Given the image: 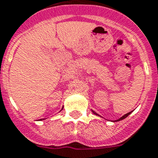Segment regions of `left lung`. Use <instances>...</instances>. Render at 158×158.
<instances>
[{"mask_svg":"<svg viewBox=\"0 0 158 158\" xmlns=\"http://www.w3.org/2000/svg\"><path fill=\"white\" fill-rule=\"evenodd\" d=\"M91 112H92V113L94 114V115H96V116H99V117H102L101 116H99V114H98V113H96V112H95V111H93V110H92V109H91ZM132 111H131V112H128V113H127V114H124V116H121V117H120V118H119V119H117V120H111V121H112V122H117V121H120V120H124V119H125V118H126L127 116H129V115H130V114L132 113ZM102 118H104V117H102ZM105 120H106V119H105Z\"/></svg>","mask_w":158,"mask_h":158,"instance_id":"1","label":"left lung"}]
</instances>
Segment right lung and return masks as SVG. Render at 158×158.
Returning <instances> with one entry per match:
<instances>
[{
  "label": "right lung",
  "mask_w": 158,
  "mask_h": 158,
  "mask_svg": "<svg viewBox=\"0 0 158 158\" xmlns=\"http://www.w3.org/2000/svg\"><path fill=\"white\" fill-rule=\"evenodd\" d=\"M63 108H62V109H61V111H62V110H63ZM40 120H42V119H41Z\"/></svg>",
  "instance_id": "1"
}]
</instances>
